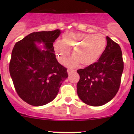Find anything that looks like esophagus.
<instances>
[{"label":"esophagus","mask_w":134,"mask_h":134,"mask_svg":"<svg viewBox=\"0 0 134 134\" xmlns=\"http://www.w3.org/2000/svg\"><path fill=\"white\" fill-rule=\"evenodd\" d=\"M74 72V70H72V69H67V73H68V74H71L72 72Z\"/></svg>","instance_id":"34e87169"}]
</instances>
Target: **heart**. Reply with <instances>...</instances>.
I'll return each mask as SVG.
<instances>
[{
	"instance_id": "b5f03b06",
	"label": "heart",
	"mask_w": 134,
	"mask_h": 134,
	"mask_svg": "<svg viewBox=\"0 0 134 134\" xmlns=\"http://www.w3.org/2000/svg\"><path fill=\"white\" fill-rule=\"evenodd\" d=\"M107 47V40L102 34L92 35L86 33L66 32L62 35V41L54 43V50L58 61L69 67H76L80 63L83 66L95 64L100 58Z\"/></svg>"
}]
</instances>
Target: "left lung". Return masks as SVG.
<instances>
[{
  "label": "left lung",
  "instance_id": "left-lung-1",
  "mask_svg": "<svg viewBox=\"0 0 134 134\" xmlns=\"http://www.w3.org/2000/svg\"><path fill=\"white\" fill-rule=\"evenodd\" d=\"M104 53L95 64L77 70L78 96L84 103L99 107L114 98L119 90L124 70L122 53L119 44L108 36Z\"/></svg>",
  "mask_w": 134,
  "mask_h": 134
}]
</instances>
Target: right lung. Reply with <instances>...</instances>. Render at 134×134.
<instances>
[{
    "label": "right lung",
    "instance_id": "right-lung-1",
    "mask_svg": "<svg viewBox=\"0 0 134 134\" xmlns=\"http://www.w3.org/2000/svg\"><path fill=\"white\" fill-rule=\"evenodd\" d=\"M61 31L34 32L17 42L12 52L9 72L14 86L23 101L35 107L55 99L68 77L67 69L60 64L53 43ZM43 43L45 50L36 43Z\"/></svg>",
    "mask_w": 134,
    "mask_h": 134
}]
</instances>
